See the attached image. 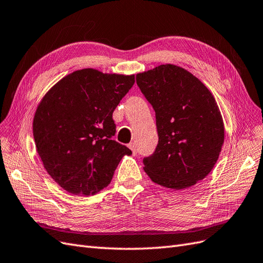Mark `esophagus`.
<instances>
[{
  "instance_id": "esophagus-1",
  "label": "esophagus",
  "mask_w": 263,
  "mask_h": 263,
  "mask_svg": "<svg viewBox=\"0 0 263 263\" xmlns=\"http://www.w3.org/2000/svg\"><path fill=\"white\" fill-rule=\"evenodd\" d=\"M128 148L132 151L133 155H136V154H137V149H136V145H135V143L128 144Z\"/></svg>"
}]
</instances>
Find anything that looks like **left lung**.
I'll list each match as a JSON object with an SVG mask.
<instances>
[{"instance_id":"obj_1","label":"left lung","mask_w":263,"mask_h":263,"mask_svg":"<svg viewBox=\"0 0 263 263\" xmlns=\"http://www.w3.org/2000/svg\"><path fill=\"white\" fill-rule=\"evenodd\" d=\"M141 93L156 112L158 145L144 159L155 183L181 190L211 172L224 140V125L215 97L187 69L173 64L136 75Z\"/></svg>"}]
</instances>
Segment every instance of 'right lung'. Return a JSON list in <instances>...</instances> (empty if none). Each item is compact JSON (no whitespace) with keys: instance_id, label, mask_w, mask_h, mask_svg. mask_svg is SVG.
<instances>
[{"instance_id":"right-lung-1","label":"right lung","mask_w":263,"mask_h":263,"mask_svg":"<svg viewBox=\"0 0 263 263\" xmlns=\"http://www.w3.org/2000/svg\"><path fill=\"white\" fill-rule=\"evenodd\" d=\"M134 83L135 75L83 68L63 77L42 98L33 119L35 146L64 190L99 193L110 183L120 159L132 155L112 140V111Z\"/></svg>"}]
</instances>
